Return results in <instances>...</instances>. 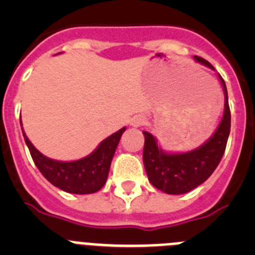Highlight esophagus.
<instances>
[{
    "instance_id": "34e87169",
    "label": "esophagus",
    "mask_w": 255,
    "mask_h": 255,
    "mask_svg": "<svg viewBox=\"0 0 255 255\" xmlns=\"http://www.w3.org/2000/svg\"><path fill=\"white\" fill-rule=\"evenodd\" d=\"M144 124H145V119H144L143 116H134L131 119V121H130V125L132 126V128H140V126H143Z\"/></svg>"
}]
</instances>
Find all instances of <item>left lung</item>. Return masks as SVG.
I'll use <instances>...</instances> for the list:
<instances>
[{
    "label": "left lung",
    "instance_id": "left-lung-1",
    "mask_svg": "<svg viewBox=\"0 0 255 255\" xmlns=\"http://www.w3.org/2000/svg\"><path fill=\"white\" fill-rule=\"evenodd\" d=\"M195 61L213 69L208 61L195 56ZM225 92V112L220 126L208 141L186 153H164L158 147L152 134L144 131L145 141L143 149L144 167L150 184L167 194H185L203 184L211 176L226 149L231 128V112L229 107L227 89L220 75Z\"/></svg>",
    "mask_w": 255,
    "mask_h": 255
}]
</instances>
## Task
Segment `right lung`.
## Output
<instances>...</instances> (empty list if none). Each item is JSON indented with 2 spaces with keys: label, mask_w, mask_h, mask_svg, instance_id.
<instances>
[{
  "label": "right lung",
  "mask_w": 255,
  "mask_h": 255,
  "mask_svg": "<svg viewBox=\"0 0 255 255\" xmlns=\"http://www.w3.org/2000/svg\"><path fill=\"white\" fill-rule=\"evenodd\" d=\"M21 125V120H20ZM126 128L110 135L97 147L92 154L71 162H60L47 158L30 143L22 130L31 158L38 170L52 185L73 194H92L106 184L112 157Z\"/></svg>",
  "instance_id": "1"
}]
</instances>
